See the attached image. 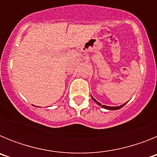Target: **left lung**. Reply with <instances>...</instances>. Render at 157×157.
<instances>
[{"mask_svg":"<svg viewBox=\"0 0 157 157\" xmlns=\"http://www.w3.org/2000/svg\"><path fill=\"white\" fill-rule=\"evenodd\" d=\"M91 97H92V96H91ZM92 98H93V100H94V101H95L96 103L98 104V105H100V106H101V107H102V108H104V109H109V110H118V109H121V108H123V107L126 105V103H125V104H123V105H120V106H117V107H110V106H107V105H101V103H99V102H98V101H96V100L94 99V98H93V97H92Z\"/></svg>","mask_w":157,"mask_h":157,"instance_id":"1","label":"left lung"}]
</instances>
